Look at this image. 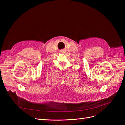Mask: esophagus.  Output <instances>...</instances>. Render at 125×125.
Instances as JSON below:
<instances>
[{
	"instance_id": "obj_1",
	"label": "esophagus",
	"mask_w": 125,
	"mask_h": 125,
	"mask_svg": "<svg viewBox=\"0 0 125 125\" xmlns=\"http://www.w3.org/2000/svg\"><path fill=\"white\" fill-rule=\"evenodd\" d=\"M66 52V51H65V50H62V52Z\"/></svg>"
}]
</instances>
